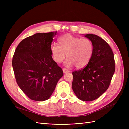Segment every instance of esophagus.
<instances>
[{"label":"esophagus","instance_id":"obj_1","mask_svg":"<svg viewBox=\"0 0 129 129\" xmlns=\"http://www.w3.org/2000/svg\"><path fill=\"white\" fill-rule=\"evenodd\" d=\"M62 70H63V72H64V73H69V70H67V69H65V68H63V69H62Z\"/></svg>","mask_w":129,"mask_h":129}]
</instances>
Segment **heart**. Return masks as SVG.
<instances>
[{"mask_svg":"<svg viewBox=\"0 0 129 129\" xmlns=\"http://www.w3.org/2000/svg\"><path fill=\"white\" fill-rule=\"evenodd\" d=\"M58 45L50 47L52 57L57 63L63 61L66 56L68 59L65 65L68 68L74 65L78 69L85 67L89 64L94 52V45L88 38H81L67 34L59 38Z\"/></svg>","mask_w":129,"mask_h":129,"instance_id":"heart-1","label":"heart"}]
</instances>
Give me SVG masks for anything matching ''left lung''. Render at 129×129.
Wrapping results in <instances>:
<instances>
[{
	"mask_svg": "<svg viewBox=\"0 0 129 129\" xmlns=\"http://www.w3.org/2000/svg\"><path fill=\"white\" fill-rule=\"evenodd\" d=\"M85 37L91 40L94 52L85 68L73 72L72 89L79 99L90 101L108 89L115 65L113 52L105 40L95 34H87Z\"/></svg>",
	"mask_w": 129,
	"mask_h": 129,
	"instance_id": "left-lung-1",
	"label": "left lung"
}]
</instances>
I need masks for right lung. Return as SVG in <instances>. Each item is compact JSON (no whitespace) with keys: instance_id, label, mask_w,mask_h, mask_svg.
<instances>
[{"instance_id":"obj_1","label":"right lung","mask_w":129,"mask_h":129,"mask_svg":"<svg viewBox=\"0 0 129 129\" xmlns=\"http://www.w3.org/2000/svg\"><path fill=\"white\" fill-rule=\"evenodd\" d=\"M56 32L38 33L19 44L12 60L16 83L27 96L35 101L48 100L64 75L55 62L50 47Z\"/></svg>"}]
</instances>
